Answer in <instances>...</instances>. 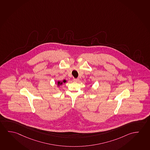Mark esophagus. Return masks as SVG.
Wrapping results in <instances>:
<instances>
[{
    "mask_svg": "<svg viewBox=\"0 0 150 150\" xmlns=\"http://www.w3.org/2000/svg\"><path fill=\"white\" fill-rule=\"evenodd\" d=\"M79 81V78L74 79V82H78Z\"/></svg>",
    "mask_w": 150,
    "mask_h": 150,
    "instance_id": "esophagus-1",
    "label": "esophagus"
}]
</instances>
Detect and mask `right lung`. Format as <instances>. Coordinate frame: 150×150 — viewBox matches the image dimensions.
Masks as SVG:
<instances>
[{
  "label": "right lung",
  "instance_id": "right-lung-1",
  "mask_svg": "<svg viewBox=\"0 0 150 150\" xmlns=\"http://www.w3.org/2000/svg\"><path fill=\"white\" fill-rule=\"evenodd\" d=\"M66 80H64L62 82H61V81H58L57 85H58V86H62V83H66Z\"/></svg>",
  "mask_w": 150,
  "mask_h": 150
}]
</instances>
